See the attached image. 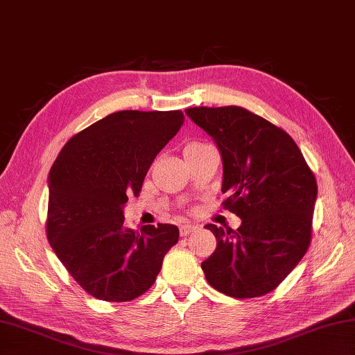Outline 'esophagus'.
I'll use <instances>...</instances> for the list:
<instances>
[{"instance_id": "1", "label": "esophagus", "mask_w": 355, "mask_h": 355, "mask_svg": "<svg viewBox=\"0 0 355 355\" xmlns=\"http://www.w3.org/2000/svg\"><path fill=\"white\" fill-rule=\"evenodd\" d=\"M197 227H194V225H189V223H183L182 227H180V234L182 236H189L192 231H196Z\"/></svg>"}]
</instances>
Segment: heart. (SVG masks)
Here are the masks:
<instances>
[{"label": "heart", "instance_id": "obj_1", "mask_svg": "<svg viewBox=\"0 0 355 355\" xmlns=\"http://www.w3.org/2000/svg\"><path fill=\"white\" fill-rule=\"evenodd\" d=\"M198 146H202V144H198V143H194V144H189V146H186V147H184V150L194 149V147H198Z\"/></svg>", "mask_w": 355, "mask_h": 355}]
</instances>
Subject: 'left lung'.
Listing matches in <instances>:
<instances>
[{"instance_id": "1", "label": "left lung", "mask_w": 355, "mask_h": 355, "mask_svg": "<svg viewBox=\"0 0 355 355\" xmlns=\"http://www.w3.org/2000/svg\"><path fill=\"white\" fill-rule=\"evenodd\" d=\"M186 114L214 138L228 196L222 208L242 218L237 230L206 225L217 239L202 262L206 281L239 300L272 292L311 245L313 172L287 132L247 108L194 107Z\"/></svg>"}]
</instances>
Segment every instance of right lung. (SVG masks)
Here are the masks:
<instances>
[{"instance_id":"obj_1","label":"right lung","mask_w":355,"mask_h":355,"mask_svg":"<svg viewBox=\"0 0 355 355\" xmlns=\"http://www.w3.org/2000/svg\"><path fill=\"white\" fill-rule=\"evenodd\" d=\"M184 122L180 110H122L63 146L49 172L46 236L57 257L87 293L108 302L149 290L175 225L125 228L122 206L139 196L147 171Z\"/></svg>"}]
</instances>
